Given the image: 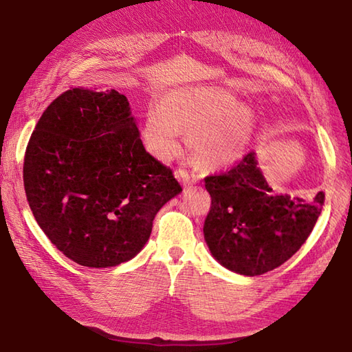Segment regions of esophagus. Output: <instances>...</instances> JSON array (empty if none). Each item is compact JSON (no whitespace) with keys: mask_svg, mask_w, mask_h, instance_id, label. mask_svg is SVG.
Segmentation results:
<instances>
[{"mask_svg":"<svg viewBox=\"0 0 352 352\" xmlns=\"http://www.w3.org/2000/svg\"><path fill=\"white\" fill-rule=\"evenodd\" d=\"M175 174L183 182L184 186H192V184H195L198 182V175L193 174V172L186 170V169H178Z\"/></svg>","mask_w":352,"mask_h":352,"instance_id":"esophagus-1","label":"esophagus"}]
</instances>
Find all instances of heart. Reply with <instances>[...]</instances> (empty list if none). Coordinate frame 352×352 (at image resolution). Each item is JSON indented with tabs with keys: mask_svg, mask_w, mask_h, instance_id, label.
Segmentation results:
<instances>
[{
	"mask_svg": "<svg viewBox=\"0 0 352 352\" xmlns=\"http://www.w3.org/2000/svg\"><path fill=\"white\" fill-rule=\"evenodd\" d=\"M182 130L190 133V149L201 166L227 168L248 146L254 116L223 89H177L163 96L160 107L148 110L142 139L155 159L170 160L182 151Z\"/></svg>",
	"mask_w": 352,
	"mask_h": 352,
	"instance_id": "obj_1",
	"label": "heart"
}]
</instances>
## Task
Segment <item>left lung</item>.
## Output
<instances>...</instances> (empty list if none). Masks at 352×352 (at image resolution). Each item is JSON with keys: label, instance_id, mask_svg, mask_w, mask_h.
<instances>
[{"label": "left lung", "instance_id": "8db88e82", "mask_svg": "<svg viewBox=\"0 0 352 352\" xmlns=\"http://www.w3.org/2000/svg\"><path fill=\"white\" fill-rule=\"evenodd\" d=\"M212 204L204 239L222 266L261 275L281 266L307 241L322 212L325 193L311 199L272 195L257 168L256 153L233 168L204 178Z\"/></svg>", "mask_w": 352, "mask_h": 352}]
</instances>
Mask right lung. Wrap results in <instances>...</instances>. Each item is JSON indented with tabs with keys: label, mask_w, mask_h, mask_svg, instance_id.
<instances>
[{
	"label": "right lung",
	"mask_w": 352,
	"mask_h": 352,
	"mask_svg": "<svg viewBox=\"0 0 352 352\" xmlns=\"http://www.w3.org/2000/svg\"><path fill=\"white\" fill-rule=\"evenodd\" d=\"M24 189L52 245L87 267L144 248L157 212L183 188L149 154L115 89L71 87L45 109L28 140Z\"/></svg>",
	"instance_id": "1"
}]
</instances>
